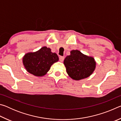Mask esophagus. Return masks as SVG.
<instances>
[{"label":"esophagus","instance_id":"34e87169","mask_svg":"<svg viewBox=\"0 0 121 121\" xmlns=\"http://www.w3.org/2000/svg\"><path fill=\"white\" fill-rule=\"evenodd\" d=\"M65 59V57L64 56H60L59 57V60L61 61V62H62V61L64 60Z\"/></svg>","mask_w":121,"mask_h":121}]
</instances>
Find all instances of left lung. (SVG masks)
Returning a JSON list of instances; mask_svg holds the SVG:
<instances>
[{"mask_svg": "<svg viewBox=\"0 0 121 121\" xmlns=\"http://www.w3.org/2000/svg\"><path fill=\"white\" fill-rule=\"evenodd\" d=\"M63 63L69 76L77 81L89 77L95 67L93 58L85 56L78 50L71 51L70 55L66 56Z\"/></svg>", "mask_w": 121, "mask_h": 121, "instance_id": "1", "label": "left lung"}]
</instances>
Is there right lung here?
<instances>
[{"label": "right lung", "mask_w": 121, "mask_h": 121, "mask_svg": "<svg viewBox=\"0 0 121 121\" xmlns=\"http://www.w3.org/2000/svg\"><path fill=\"white\" fill-rule=\"evenodd\" d=\"M58 60L56 53L51 52L50 48L43 47L36 52L26 53L23 58V63L29 73L36 76H42Z\"/></svg>", "instance_id": "obj_1"}]
</instances>
